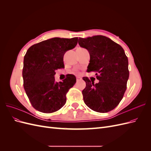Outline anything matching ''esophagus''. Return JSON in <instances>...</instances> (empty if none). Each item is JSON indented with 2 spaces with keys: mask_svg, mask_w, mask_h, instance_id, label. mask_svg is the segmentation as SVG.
I'll use <instances>...</instances> for the list:
<instances>
[{
  "mask_svg": "<svg viewBox=\"0 0 151 151\" xmlns=\"http://www.w3.org/2000/svg\"><path fill=\"white\" fill-rule=\"evenodd\" d=\"M81 79V77H77V82H79Z\"/></svg>",
  "mask_w": 151,
  "mask_h": 151,
  "instance_id": "esophagus-1",
  "label": "esophagus"
}]
</instances>
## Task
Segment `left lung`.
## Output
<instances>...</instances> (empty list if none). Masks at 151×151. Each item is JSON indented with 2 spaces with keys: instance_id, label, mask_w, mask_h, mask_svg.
<instances>
[{
  "instance_id": "left-lung-1",
  "label": "left lung",
  "mask_w": 151,
  "mask_h": 151,
  "mask_svg": "<svg viewBox=\"0 0 151 151\" xmlns=\"http://www.w3.org/2000/svg\"><path fill=\"white\" fill-rule=\"evenodd\" d=\"M80 47L90 54L88 72H97L98 83L83 77L85 104L93 111L106 113L115 109L122 99L129 77V62L120 45L102 35L79 39Z\"/></svg>"
}]
</instances>
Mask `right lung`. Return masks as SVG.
Masks as SVG:
<instances>
[{
    "label": "right lung",
    "mask_w": 151,
    "mask_h": 151,
    "mask_svg": "<svg viewBox=\"0 0 151 151\" xmlns=\"http://www.w3.org/2000/svg\"><path fill=\"white\" fill-rule=\"evenodd\" d=\"M78 38H53L32 45L24 57L23 86L33 107L40 112L58 111L66 103V94L76 83L68 74L63 82L56 83L54 76L64 67L63 55L74 48Z\"/></svg>",
    "instance_id": "obj_1"
}]
</instances>
